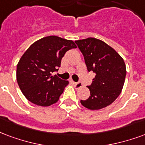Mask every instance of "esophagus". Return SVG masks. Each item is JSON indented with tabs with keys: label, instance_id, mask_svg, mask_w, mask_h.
<instances>
[{
	"label": "esophagus",
	"instance_id": "1",
	"mask_svg": "<svg viewBox=\"0 0 145 145\" xmlns=\"http://www.w3.org/2000/svg\"><path fill=\"white\" fill-rule=\"evenodd\" d=\"M73 84L76 86V89H80L81 88L82 86H83V83H81V82H78V83H73Z\"/></svg>",
	"mask_w": 145,
	"mask_h": 145
}]
</instances>
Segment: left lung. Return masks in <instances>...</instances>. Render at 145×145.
I'll use <instances>...</instances> for the list:
<instances>
[{"instance_id":"8db88e82","label":"left lung","mask_w":145,"mask_h":145,"mask_svg":"<svg viewBox=\"0 0 145 145\" xmlns=\"http://www.w3.org/2000/svg\"><path fill=\"white\" fill-rule=\"evenodd\" d=\"M75 42L84 56L87 70L95 73L91 85L87 86L90 96L80 103L92 110L110 105L123 89L127 72L124 61L114 48L100 39L88 38Z\"/></svg>"}]
</instances>
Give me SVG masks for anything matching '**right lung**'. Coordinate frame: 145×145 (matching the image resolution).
Segmentation results:
<instances>
[{"instance_id":"right-lung-1","label":"right lung","mask_w":145,"mask_h":145,"mask_svg":"<svg viewBox=\"0 0 145 145\" xmlns=\"http://www.w3.org/2000/svg\"><path fill=\"white\" fill-rule=\"evenodd\" d=\"M76 48L72 40L51 35L34 42L25 51L17 65L16 76L27 100L42 106L56 103L69 81L52 72L58 71L65 52Z\"/></svg>"}]
</instances>
